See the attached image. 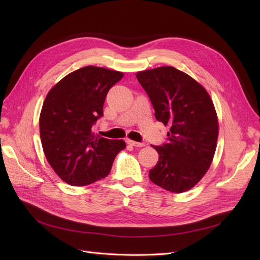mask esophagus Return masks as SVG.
<instances>
[{
    "mask_svg": "<svg viewBox=\"0 0 260 260\" xmlns=\"http://www.w3.org/2000/svg\"><path fill=\"white\" fill-rule=\"evenodd\" d=\"M128 144L132 145V146H136V147H143L144 146V143H139V142H136V141H132V140H127Z\"/></svg>",
    "mask_w": 260,
    "mask_h": 260,
    "instance_id": "esophagus-1",
    "label": "esophagus"
}]
</instances>
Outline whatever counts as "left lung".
Instances as JSON below:
<instances>
[{
	"label": "left lung",
	"instance_id": "left-lung-1",
	"mask_svg": "<svg viewBox=\"0 0 260 260\" xmlns=\"http://www.w3.org/2000/svg\"><path fill=\"white\" fill-rule=\"evenodd\" d=\"M136 76L156 119L170 127L168 143L153 146L159 157L148 177L169 192L188 191L205 176L216 152L219 125L212 100L202 84L175 67L142 70Z\"/></svg>",
	"mask_w": 260,
	"mask_h": 260
}]
</instances>
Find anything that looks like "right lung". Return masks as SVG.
Masks as SVG:
<instances>
[{
  "instance_id": "add662e5",
  "label": "right lung",
  "mask_w": 260,
  "mask_h": 260,
  "mask_svg": "<svg viewBox=\"0 0 260 260\" xmlns=\"http://www.w3.org/2000/svg\"><path fill=\"white\" fill-rule=\"evenodd\" d=\"M123 73L86 66L65 76L46 95L40 114V138L50 166L64 182L82 186L108 176L123 140L95 136L107 92Z\"/></svg>"
}]
</instances>
